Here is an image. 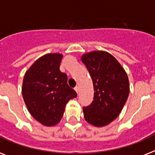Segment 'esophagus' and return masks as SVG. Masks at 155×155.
Returning <instances> with one entry per match:
<instances>
[{"mask_svg": "<svg viewBox=\"0 0 155 155\" xmlns=\"http://www.w3.org/2000/svg\"><path fill=\"white\" fill-rule=\"evenodd\" d=\"M74 90L77 92V93H78V91H79V88H78V86L75 87V88H74Z\"/></svg>", "mask_w": 155, "mask_h": 155, "instance_id": "1", "label": "esophagus"}]
</instances>
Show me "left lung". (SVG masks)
Returning <instances> with one entry per match:
<instances>
[{"label":"left lung","mask_w":155,"mask_h":155,"mask_svg":"<svg viewBox=\"0 0 155 155\" xmlns=\"http://www.w3.org/2000/svg\"><path fill=\"white\" fill-rule=\"evenodd\" d=\"M94 88L92 104L83 108L87 123L101 127L116 120L130 93L128 77L114 56L104 51H93L81 55Z\"/></svg>","instance_id":"left-lung-1"}]
</instances>
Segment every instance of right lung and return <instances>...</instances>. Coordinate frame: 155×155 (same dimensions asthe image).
Masks as SVG:
<instances>
[{
  "instance_id": "right-lung-1",
  "label": "right lung",
  "mask_w": 155,
  "mask_h": 155,
  "mask_svg": "<svg viewBox=\"0 0 155 155\" xmlns=\"http://www.w3.org/2000/svg\"><path fill=\"white\" fill-rule=\"evenodd\" d=\"M59 53L46 54L27 70L22 85V95L27 108L41 124L52 127L60 122L66 104L77 97V93L67 84V75L59 66Z\"/></svg>"
}]
</instances>
